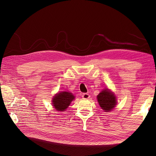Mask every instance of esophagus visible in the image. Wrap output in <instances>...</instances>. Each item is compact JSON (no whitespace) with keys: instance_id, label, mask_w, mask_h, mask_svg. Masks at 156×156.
Masks as SVG:
<instances>
[{"instance_id":"1","label":"esophagus","mask_w":156,"mask_h":156,"mask_svg":"<svg viewBox=\"0 0 156 156\" xmlns=\"http://www.w3.org/2000/svg\"><path fill=\"white\" fill-rule=\"evenodd\" d=\"M89 97H90V95L88 94L85 93V94H83V95H82V98L83 99H88Z\"/></svg>"}]
</instances>
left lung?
<instances>
[{"label":"left lung","instance_id":"8db88e82","mask_svg":"<svg viewBox=\"0 0 156 156\" xmlns=\"http://www.w3.org/2000/svg\"><path fill=\"white\" fill-rule=\"evenodd\" d=\"M97 101L101 108L105 111L109 112L112 110L116 105V97L109 89H104L97 95Z\"/></svg>","mask_w":156,"mask_h":156}]
</instances>
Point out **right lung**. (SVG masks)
I'll return each mask as SVG.
<instances>
[{
    "instance_id": "1",
    "label": "right lung",
    "mask_w": 156,
    "mask_h": 156,
    "mask_svg": "<svg viewBox=\"0 0 156 156\" xmlns=\"http://www.w3.org/2000/svg\"><path fill=\"white\" fill-rule=\"evenodd\" d=\"M75 99V96L69 92H61L56 94L52 99V104L56 111H66L71 102Z\"/></svg>"
}]
</instances>
